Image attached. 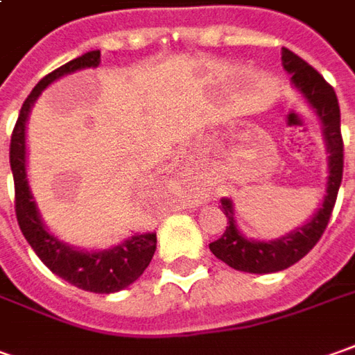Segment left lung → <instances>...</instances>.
<instances>
[{
    "mask_svg": "<svg viewBox=\"0 0 355 355\" xmlns=\"http://www.w3.org/2000/svg\"><path fill=\"white\" fill-rule=\"evenodd\" d=\"M282 64L285 72L291 73V83L299 94L305 97L309 107L313 109L322 125V135L328 152V182L327 195L322 205L303 227H297L289 234L275 240L246 239L236 227L234 207L230 199H220V207L227 215V230L215 242L209 244L211 252L227 266L248 273H275L287 270L301 258H305L315 248L318 239L327 228L332 209L338 197L342 170H344V142L340 132V105L334 87L299 58L289 49H282Z\"/></svg>",
    "mask_w": 355,
    "mask_h": 355,
    "instance_id": "8db88e82",
    "label": "left lung"
}]
</instances>
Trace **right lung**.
I'll return each instance as SVG.
<instances>
[{"instance_id":"right-lung-1","label":"right lung","mask_w":355,"mask_h":355,"mask_svg":"<svg viewBox=\"0 0 355 355\" xmlns=\"http://www.w3.org/2000/svg\"><path fill=\"white\" fill-rule=\"evenodd\" d=\"M99 62H101V52L89 50L60 66L58 70L50 72L49 76H44L35 85V89L21 107V113L13 128L9 162L15 182L17 223L31 248L35 250V254L44 261L50 272L83 291L116 293L137 282L148 268L150 260L156 252V232H142L128 236L121 244L107 250H82L70 246L64 240L56 239L42 223L39 207L33 199L27 180V121L35 101L39 99L42 89H46L52 82L60 80L62 76H68L83 68H97Z\"/></svg>"}]
</instances>
